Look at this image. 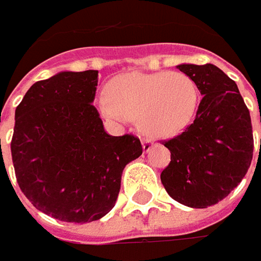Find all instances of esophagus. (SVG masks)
Returning a JSON list of instances; mask_svg holds the SVG:
<instances>
[{"label": "esophagus", "mask_w": 261, "mask_h": 261, "mask_svg": "<svg viewBox=\"0 0 261 261\" xmlns=\"http://www.w3.org/2000/svg\"><path fill=\"white\" fill-rule=\"evenodd\" d=\"M152 146H154V142H152V141H149V139H144V141H142V149H144L145 154L152 149Z\"/></svg>", "instance_id": "34e87169"}]
</instances>
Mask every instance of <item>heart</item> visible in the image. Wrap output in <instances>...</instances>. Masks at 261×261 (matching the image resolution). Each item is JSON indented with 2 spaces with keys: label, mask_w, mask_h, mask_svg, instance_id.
I'll list each match as a JSON object with an SVG mask.
<instances>
[{
  "label": "heart",
  "mask_w": 261,
  "mask_h": 261,
  "mask_svg": "<svg viewBox=\"0 0 261 261\" xmlns=\"http://www.w3.org/2000/svg\"><path fill=\"white\" fill-rule=\"evenodd\" d=\"M106 94L98 101L106 119H138L139 129L154 139L180 135L192 125L200 101L199 87L185 72H125L109 81Z\"/></svg>",
  "instance_id": "obj_1"
}]
</instances>
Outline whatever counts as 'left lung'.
Returning a JSON list of instances; mask_svg holds the SVG:
<instances>
[{"label":"left lung","instance_id":"obj_1","mask_svg":"<svg viewBox=\"0 0 261 261\" xmlns=\"http://www.w3.org/2000/svg\"><path fill=\"white\" fill-rule=\"evenodd\" d=\"M203 98L195 122L167 141L171 161L161 173L167 193L181 205L202 209L218 203L244 178L253 158L250 112L232 81L212 64H180Z\"/></svg>","mask_w":261,"mask_h":261}]
</instances>
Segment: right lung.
<instances>
[{
	"mask_svg": "<svg viewBox=\"0 0 261 261\" xmlns=\"http://www.w3.org/2000/svg\"><path fill=\"white\" fill-rule=\"evenodd\" d=\"M98 71H61L29 88L15 109L11 155L32 205L84 224L115 206L125 167L142 154L132 135L112 136L93 103Z\"/></svg>",
	"mask_w": 261,
	"mask_h": 261,
	"instance_id": "right-lung-1",
	"label": "right lung"
}]
</instances>
